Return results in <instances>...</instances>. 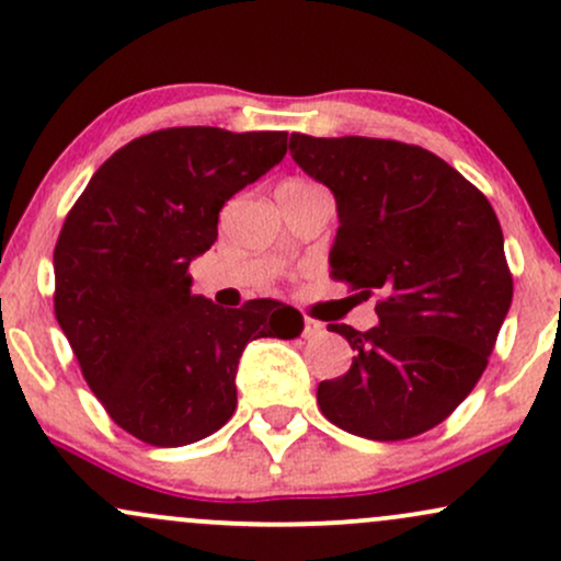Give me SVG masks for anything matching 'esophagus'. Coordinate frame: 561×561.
<instances>
[{
  "instance_id": "34e87169",
  "label": "esophagus",
  "mask_w": 561,
  "mask_h": 561,
  "mask_svg": "<svg viewBox=\"0 0 561 561\" xmlns=\"http://www.w3.org/2000/svg\"><path fill=\"white\" fill-rule=\"evenodd\" d=\"M324 332V324L317 319H302V337H319V334Z\"/></svg>"
}]
</instances>
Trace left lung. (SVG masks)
<instances>
[{
	"instance_id": "left-lung-1",
	"label": "left lung",
	"mask_w": 561,
	"mask_h": 561,
	"mask_svg": "<svg viewBox=\"0 0 561 561\" xmlns=\"http://www.w3.org/2000/svg\"><path fill=\"white\" fill-rule=\"evenodd\" d=\"M293 160L330 186L340 229L332 276L379 295V324H330L353 347L317 390L321 414L369 440H405L472 392L512 306L504 234L485 195L446 160L392 139L289 137Z\"/></svg>"
}]
</instances>
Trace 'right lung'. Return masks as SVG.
Instances as JSON below:
<instances>
[{"label":"right lung","mask_w":561,"mask_h":561,"mask_svg":"<svg viewBox=\"0 0 561 561\" xmlns=\"http://www.w3.org/2000/svg\"><path fill=\"white\" fill-rule=\"evenodd\" d=\"M287 152L285 131H152L113 152L55 244V317L118 427L152 446L214 435L237 409V364L255 337H295L302 317L261 298L192 295L190 263L218 237L224 203Z\"/></svg>","instance_id":"add662e5"}]
</instances>
